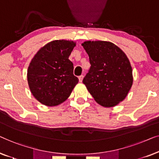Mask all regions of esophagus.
<instances>
[{
	"label": "esophagus",
	"instance_id": "34e87169",
	"mask_svg": "<svg viewBox=\"0 0 159 159\" xmlns=\"http://www.w3.org/2000/svg\"><path fill=\"white\" fill-rule=\"evenodd\" d=\"M83 79H84V75H80V76H79V81H80V82H82Z\"/></svg>",
	"mask_w": 159,
	"mask_h": 159
}]
</instances>
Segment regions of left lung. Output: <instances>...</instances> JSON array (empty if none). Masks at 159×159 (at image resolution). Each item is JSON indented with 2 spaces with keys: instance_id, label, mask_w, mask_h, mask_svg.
<instances>
[{
  "instance_id": "1",
  "label": "left lung",
  "mask_w": 159,
  "mask_h": 159,
  "mask_svg": "<svg viewBox=\"0 0 159 159\" xmlns=\"http://www.w3.org/2000/svg\"><path fill=\"white\" fill-rule=\"evenodd\" d=\"M82 46L91 64L83 83L98 104L105 107L116 106L125 99L133 85L128 58L109 42L86 41Z\"/></svg>"
}]
</instances>
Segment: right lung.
I'll return each mask as SVG.
<instances>
[{
	"label": "right lung",
	"instance_id": "right-lung-1",
	"mask_svg": "<svg viewBox=\"0 0 159 159\" xmlns=\"http://www.w3.org/2000/svg\"><path fill=\"white\" fill-rule=\"evenodd\" d=\"M75 46L73 41H52L40 49L31 61L28 84L32 95L42 104H60L70 97L79 83L73 75V62L68 59Z\"/></svg>",
	"mask_w": 159,
	"mask_h": 159
}]
</instances>
